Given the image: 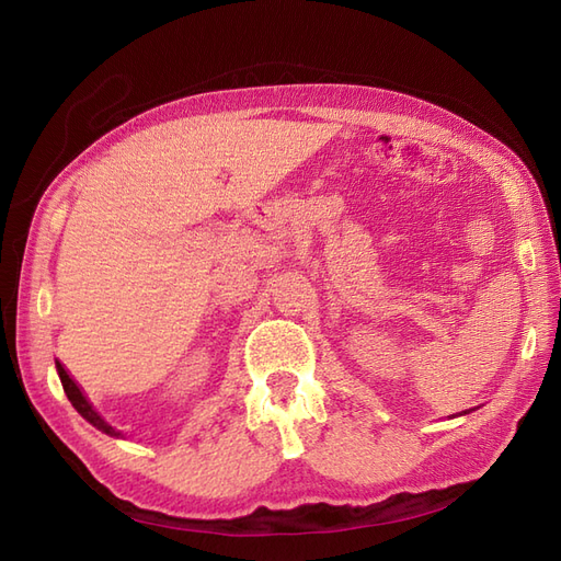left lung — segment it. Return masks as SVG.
Returning a JSON list of instances; mask_svg holds the SVG:
<instances>
[{"label": "left lung", "instance_id": "8db88e82", "mask_svg": "<svg viewBox=\"0 0 561 561\" xmlns=\"http://www.w3.org/2000/svg\"><path fill=\"white\" fill-rule=\"evenodd\" d=\"M463 414H466V412H463Z\"/></svg>", "mask_w": 561, "mask_h": 561}]
</instances>
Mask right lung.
<instances>
[{
  "instance_id": "add662e5",
  "label": "right lung",
  "mask_w": 561,
  "mask_h": 561,
  "mask_svg": "<svg viewBox=\"0 0 561 561\" xmlns=\"http://www.w3.org/2000/svg\"><path fill=\"white\" fill-rule=\"evenodd\" d=\"M56 369H58L60 383H62V388H65V396L70 398V402H72L75 410H77V412H79L83 419H87L89 423H93V426H95L98 431L107 433L110 437H124V435H122V431L112 428L110 423H107L103 416H100V414L93 410V404H91L87 398H83V393H81V390H79V386L72 381V377H70V375H67L65 367H62L60 363H56Z\"/></svg>"
}]
</instances>
